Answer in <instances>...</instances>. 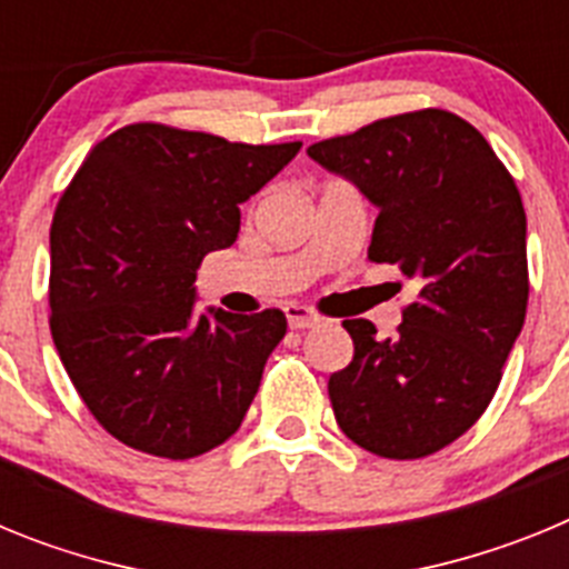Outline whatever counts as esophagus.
Masks as SVG:
<instances>
[{"mask_svg":"<svg viewBox=\"0 0 569 569\" xmlns=\"http://www.w3.org/2000/svg\"><path fill=\"white\" fill-rule=\"evenodd\" d=\"M284 313H288V325L293 330L316 328V325L321 321V316L316 313L313 308H305V305H288V308H284Z\"/></svg>","mask_w":569,"mask_h":569,"instance_id":"esophagus-1","label":"esophagus"}]
</instances>
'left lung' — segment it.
<instances>
[{"mask_svg":"<svg viewBox=\"0 0 569 569\" xmlns=\"http://www.w3.org/2000/svg\"><path fill=\"white\" fill-rule=\"evenodd\" d=\"M379 208L367 256L416 281L390 339L347 319L353 361L330 376L341 433L381 459H425L496 396L527 313V216L510 170L450 110L387 116L308 148Z\"/></svg>","mask_w":569,"mask_h":569,"instance_id":"left-lung-1","label":"left lung"}]
</instances>
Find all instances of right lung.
Wrapping results in <instances>:
<instances>
[{
  "label": "right lung",
  "mask_w": 569,
  "mask_h": 569,
  "mask_svg": "<svg viewBox=\"0 0 569 569\" xmlns=\"http://www.w3.org/2000/svg\"><path fill=\"white\" fill-rule=\"evenodd\" d=\"M301 142L244 144L136 122L90 150L50 224V336L93 419L162 459L239 430L288 333L276 308L193 313L196 270Z\"/></svg>",
  "instance_id": "add662e5"
}]
</instances>
